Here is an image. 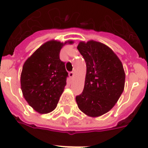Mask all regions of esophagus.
I'll return each instance as SVG.
<instances>
[{
  "instance_id": "esophagus-1",
  "label": "esophagus",
  "mask_w": 148,
  "mask_h": 148,
  "mask_svg": "<svg viewBox=\"0 0 148 148\" xmlns=\"http://www.w3.org/2000/svg\"><path fill=\"white\" fill-rule=\"evenodd\" d=\"M69 77H70V78L73 77H74V72H69Z\"/></svg>"
}]
</instances>
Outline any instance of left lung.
<instances>
[{"label":"left lung","instance_id":"8db88e82","mask_svg":"<svg viewBox=\"0 0 148 148\" xmlns=\"http://www.w3.org/2000/svg\"><path fill=\"white\" fill-rule=\"evenodd\" d=\"M77 49L86 65L84 90L76 97L78 108L89 116H100L113 107L124 90L123 66L113 51L99 42H80Z\"/></svg>","mask_w":148,"mask_h":148}]
</instances>
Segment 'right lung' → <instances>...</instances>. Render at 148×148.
I'll return each mask as SVG.
<instances>
[{
  "label": "right lung",
  "instance_id": "1",
  "mask_svg": "<svg viewBox=\"0 0 148 148\" xmlns=\"http://www.w3.org/2000/svg\"><path fill=\"white\" fill-rule=\"evenodd\" d=\"M49 41L41 45L23 66L20 84L29 105L39 113L45 114L56 108L66 85L68 73L61 61L60 51L66 43Z\"/></svg>",
  "mask_w": 148,
  "mask_h": 148
}]
</instances>
